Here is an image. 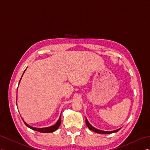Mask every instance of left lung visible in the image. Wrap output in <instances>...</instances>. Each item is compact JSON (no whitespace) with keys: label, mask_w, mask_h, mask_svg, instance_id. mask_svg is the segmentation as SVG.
Returning a JSON list of instances; mask_svg holds the SVG:
<instances>
[{"label":"left lung","mask_w":150,"mask_h":150,"mask_svg":"<svg viewBox=\"0 0 150 150\" xmlns=\"http://www.w3.org/2000/svg\"><path fill=\"white\" fill-rule=\"evenodd\" d=\"M86 125L87 126V127L89 128L90 130H93V131L96 132V133H98V134H112V133H113V132H118L119 130H120V129H118L117 130H113V131H103V130H99V129H96L94 127H93V126H92L90 124L89 122H88V120H87V118H86Z\"/></svg>","instance_id":"obj_1"}]
</instances>
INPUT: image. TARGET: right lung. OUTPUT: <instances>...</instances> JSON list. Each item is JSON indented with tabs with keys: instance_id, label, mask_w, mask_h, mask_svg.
<instances>
[{
	"instance_id": "1",
	"label": "right lung",
	"mask_w": 150,
	"mask_h": 150,
	"mask_svg": "<svg viewBox=\"0 0 150 150\" xmlns=\"http://www.w3.org/2000/svg\"><path fill=\"white\" fill-rule=\"evenodd\" d=\"M23 74H24V73H23ZM21 79H20V80H21ZM20 82H19V83H20ZM61 115H60L58 121L56 122V124L55 125H54L51 126V127H45V128H35V127H32V126L28 125L25 122H24V123H25V124L28 127H29L30 129H31L32 130H36V131L42 132V133H49V132H52L54 131H55V130H56L57 129H58V127H59L60 124H61Z\"/></svg>"
}]
</instances>
